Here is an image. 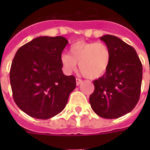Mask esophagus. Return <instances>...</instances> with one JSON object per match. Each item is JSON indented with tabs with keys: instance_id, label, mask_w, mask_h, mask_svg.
<instances>
[{
	"instance_id": "obj_1",
	"label": "esophagus",
	"mask_w": 150,
	"mask_h": 150,
	"mask_svg": "<svg viewBox=\"0 0 150 150\" xmlns=\"http://www.w3.org/2000/svg\"><path fill=\"white\" fill-rule=\"evenodd\" d=\"M82 82V80L80 79H76V86H79Z\"/></svg>"
}]
</instances>
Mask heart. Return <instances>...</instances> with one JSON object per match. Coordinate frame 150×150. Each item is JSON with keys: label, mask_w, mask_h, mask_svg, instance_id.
<instances>
[{"label": "heart", "mask_w": 150, "mask_h": 150, "mask_svg": "<svg viewBox=\"0 0 150 150\" xmlns=\"http://www.w3.org/2000/svg\"><path fill=\"white\" fill-rule=\"evenodd\" d=\"M70 55L63 54L61 61L64 70L72 72L77 68L85 77L96 79L104 75L111 61V52L103 43L79 41L70 47Z\"/></svg>", "instance_id": "obj_1"}]
</instances>
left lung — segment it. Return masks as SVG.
Returning a JSON list of instances; mask_svg holds the SVG:
<instances>
[{"instance_id":"obj_1","label":"left lung","mask_w":150,"mask_h":150,"mask_svg":"<svg viewBox=\"0 0 150 150\" xmlns=\"http://www.w3.org/2000/svg\"><path fill=\"white\" fill-rule=\"evenodd\" d=\"M111 52V61L104 75L93 81L89 96L93 110L107 119L117 118L132 111L139 100L142 65L132 47L117 36L100 37Z\"/></svg>"}]
</instances>
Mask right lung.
Masks as SVG:
<instances>
[{"mask_svg": "<svg viewBox=\"0 0 150 150\" xmlns=\"http://www.w3.org/2000/svg\"><path fill=\"white\" fill-rule=\"evenodd\" d=\"M68 43L63 36H39L16 52L11 86L16 105L29 116L46 120L58 114L75 89V78L61 69V54Z\"/></svg>", "mask_w": 150, "mask_h": 150, "instance_id": "right-lung-1", "label": "right lung"}]
</instances>
